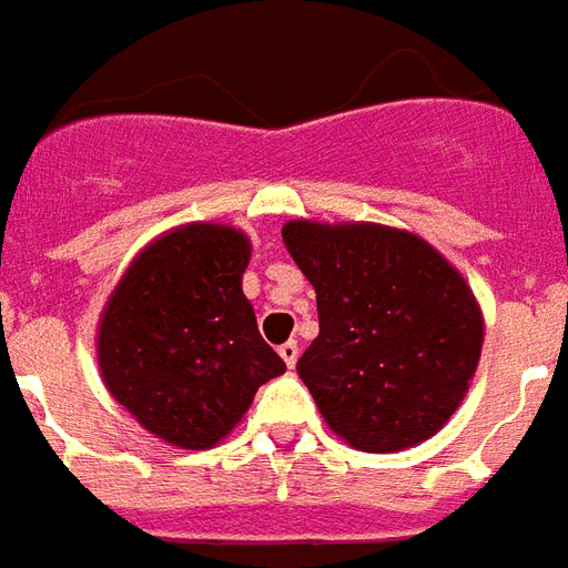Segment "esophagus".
Listing matches in <instances>:
<instances>
[{"instance_id": "34e87169", "label": "esophagus", "mask_w": 568, "mask_h": 568, "mask_svg": "<svg viewBox=\"0 0 568 568\" xmlns=\"http://www.w3.org/2000/svg\"><path fill=\"white\" fill-rule=\"evenodd\" d=\"M280 356H283V362L288 365V368H295L297 356H301V346H297L295 341H288V344L280 346Z\"/></svg>"}]
</instances>
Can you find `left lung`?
I'll return each mask as SVG.
<instances>
[{
  "label": "left lung",
  "mask_w": 568,
  "mask_h": 568,
  "mask_svg": "<svg viewBox=\"0 0 568 568\" xmlns=\"http://www.w3.org/2000/svg\"><path fill=\"white\" fill-rule=\"evenodd\" d=\"M283 243L316 288L320 337L297 374L332 432L365 453L432 438L463 402L484 346L463 273L386 224L295 219Z\"/></svg>",
  "instance_id": "left-lung-1"
}]
</instances>
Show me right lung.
I'll use <instances>...</instances> for the list:
<instances>
[{
	"instance_id": "add662e5",
	"label": "right lung",
	"mask_w": 568,
	"mask_h": 568,
	"mask_svg": "<svg viewBox=\"0 0 568 568\" xmlns=\"http://www.w3.org/2000/svg\"><path fill=\"white\" fill-rule=\"evenodd\" d=\"M248 255L236 227L182 224L142 248L100 316L109 393L166 444H219L285 371L243 295Z\"/></svg>"
}]
</instances>
